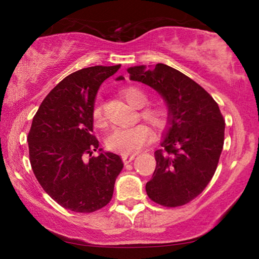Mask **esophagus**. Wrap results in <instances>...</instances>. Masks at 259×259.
I'll list each match as a JSON object with an SVG mask.
<instances>
[{
    "label": "esophagus",
    "mask_w": 259,
    "mask_h": 259,
    "mask_svg": "<svg viewBox=\"0 0 259 259\" xmlns=\"http://www.w3.org/2000/svg\"><path fill=\"white\" fill-rule=\"evenodd\" d=\"M121 158H122L123 164H128V162H131L134 158H136V155L134 154H122Z\"/></svg>",
    "instance_id": "34e87169"
}]
</instances>
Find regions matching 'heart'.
Listing matches in <instances>:
<instances>
[{
    "label": "heart",
    "mask_w": 259,
    "mask_h": 259,
    "mask_svg": "<svg viewBox=\"0 0 259 259\" xmlns=\"http://www.w3.org/2000/svg\"><path fill=\"white\" fill-rule=\"evenodd\" d=\"M122 97L136 108H141L147 105L148 97L144 91L137 87H126L121 91ZM93 121L97 126L104 122V111L100 102L94 105L92 111ZM141 116L155 127H162L166 121V112L160 107H147L141 111ZM152 139V132L146 125L132 127H116L108 134L106 145L109 150L121 154H134L139 152Z\"/></svg>",
    "instance_id": "b5f03b06"
}]
</instances>
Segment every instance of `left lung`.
<instances>
[{
  "label": "left lung",
  "instance_id": "obj_1",
  "mask_svg": "<svg viewBox=\"0 0 259 259\" xmlns=\"http://www.w3.org/2000/svg\"><path fill=\"white\" fill-rule=\"evenodd\" d=\"M127 72L131 80L157 91L168 108L147 196L162 206H182L199 196L213 177L224 145L225 120L213 98L172 67L157 63L147 69L141 65Z\"/></svg>",
  "mask_w": 259,
  "mask_h": 259
}]
</instances>
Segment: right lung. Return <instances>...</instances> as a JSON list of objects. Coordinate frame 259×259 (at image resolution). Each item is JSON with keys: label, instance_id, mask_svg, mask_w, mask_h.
I'll list each match as a JSON object with an SVG mask.
<instances>
[{"label": "right lung", "instance_id": "1", "mask_svg": "<svg viewBox=\"0 0 259 259\" xmlns=\"http://www.w3.org/2000/svg\"><path fill=\"white\" fill-rule=\"evenodd\" d=\"M119 68L94 66L69 74L33 118L27 139L31 168L45 192L67 210L90 213L112 199L123 164L118 154L98 148L92 111L99 87ZM94 150L98 157H91Z\"/></svg>", "mask_w": 259, "mask_h": 259}]
</instances>
